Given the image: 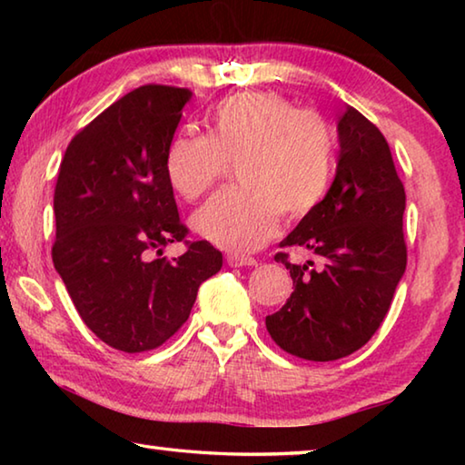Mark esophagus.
Returning a JSON list of instances; mask_svg holds the SVG:
<instances>
[{
  "instance_id": "esophagus-1",
  "label": "esophagus",
  "mask_w": 465,
  "mask_h": 465,
  "mask_svg": "<svg viewBox=\"0 0 465 465\" xmlns=\"http://www.w3.org/2000/svg\"><path fill=\"white\" fill-rule=\"evenodd\" d=\"M227 264L230 266H254L256 261L250 256H242V254H227Z\"/></svg>"
}]
</instances>
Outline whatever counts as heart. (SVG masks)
<instances>
[{"mask_svg":"<svg viewBox=\"0 0 465 465\" xmlns=\"http://www.w3.org/2000/svg\"><path fill=\"white\" fill-rule=\"evenodd\" d=\"M238 162L242 186L215 194L196 211L193 227L230 252L264 246L279 217L302 219L326 199L334 174V135L313 110L271 92H243L222 100L211 133H180L166 152V176L186 201L217 184Z\"/></svg>","mask_w":465,"mask_h":465,"instance_id":"heart-1","label":"heart"}]
</instances>
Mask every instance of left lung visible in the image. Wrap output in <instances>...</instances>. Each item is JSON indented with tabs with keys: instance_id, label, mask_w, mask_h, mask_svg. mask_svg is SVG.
I'll list each match as a JSON object with an SVG mask.
<instances>
[{
	"instance_id": "8db88e82",
	"label": "left lung",
	"mask_w": 465,
	"mask_h": 465,
	"mask_svg": "<svg viewBox=\"0 0 465 465\" xmlns=\"http://www.w3.org/2000/svg\"><path fill=\"white\" fill-rule=\"evenodd\" d=\"M336 178L326 199L281 242L312 258L293 264V293L266 316V330L289 355L336 361L369 342L406 271V193L381 131L352 106L338 121Z\"/></svg>"
}]
</instances>
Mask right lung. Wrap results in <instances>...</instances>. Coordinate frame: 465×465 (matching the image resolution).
Returning <instances> with one entry per match:
<instances>
[{
	"instance_id": "obj_1",
	"label": "right lung",
	"mask_w": 465,
	"mask_h": 465,
	"mask_svg": "<svg viewBox=\"0 0 465 465\" xmlns=\"http://www.w3.org/2000/svg\"><path fill=\"white\" fill-rule=\"evenodd\" d=\"M191 90L147 84L124 94L69 141L54 184L53 264L77 313L123 352L157 349L191 316L223 256L188 242L166 152ZM184 241L183 257L161 248Z\"/></svg>"
}]
</instances>
